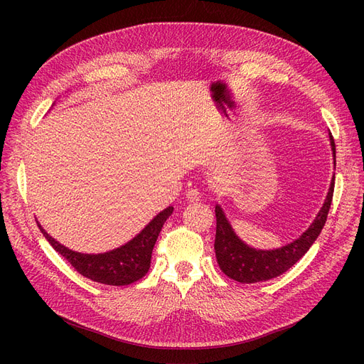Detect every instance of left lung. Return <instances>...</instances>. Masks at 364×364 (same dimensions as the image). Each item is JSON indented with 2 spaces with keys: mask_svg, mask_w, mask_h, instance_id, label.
<instances>
[{
  "mask_svg": "<svg viewBox=\"0 0 364 364\" xmlns=\"http://www.w3.org/2000/svg\"><path fill=\"white\" fill-rule=\"evenodd\" d=\"M171 214L172 206L165 208L164 211L150 220L136 237L103 254H81L68 250L66 246L54 240L40 224L38 227L50 245L75 267L76 272L94 282L112 286H125L143 279L149 272L153 246H155L164 223Z\"/></svg>",
  "mask_w": 364,
  "mask_h": 364,
  "instance_id": "obj_1",
  "label": "left lung"
}]
</instances>
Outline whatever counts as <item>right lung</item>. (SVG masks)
<instances>
[{
  "mask_svg": "<svg viewBox=\"0 0 364 364\" xmlns=\"http://www.w3.org/2000/svg\"><path fill=\"white\" fill-rule=\"evenodd\" d=\"M332 149L335 150L333 146ZM332 193L333 187H331L326 200H324L318 214L309 227V230H305L299 239L274 251H257L254 247L245 245L232 230V225L228 224L221 208L217 206L215 254L223 273L240 283H255L273 279L291 269L310 250V246L320 235L329 214Z\"/></svg>",
  "mask_w": 364,
  "mask_h": 364,
  "instance_id": "add662e5",
  "label": "right lung"
}]
</instances>
